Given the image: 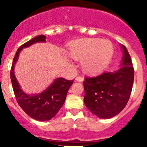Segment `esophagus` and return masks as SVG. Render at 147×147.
<instances>
[{
	"mask_svg": "<svg viewBox=\"0 0 147 147\" xmlns=\"http://www.w3.org/2000/svg\"><path fill=\"white\" fill-rule=\"evenodd\" d=\"M75 80H76V82H82L83 80H84V78H83L82 76H76V79H75Z\"/></svg>",
	"mask_w": 147,
	"mask_h": 147,
	"instance_id": "34e87169",
	"label": "esophagus"
}]
</instances>
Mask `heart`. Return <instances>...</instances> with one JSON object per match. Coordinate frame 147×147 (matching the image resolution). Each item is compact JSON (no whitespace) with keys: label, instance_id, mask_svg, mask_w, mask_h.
I'll return each mask as SVG.
<instances>
[{"label":"heart","instance_id":"1","mask_svg":"<svg viewBox=\"0 0 147 147\" xmlns=\"http://www.w3.org/2000/svg\"><path fill=\"white\" fill-rule=\"evenodd\" d=\"M69 52L74 59L82 60V67L90 73L105 68L113 54V46L109 40L89 38L73 42Z\"/></svg>","mask_w":147,"mask_h":147}]
</instances>
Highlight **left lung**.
<instances>
[{
    "label": "left lung",
    "instance_id": "obj_1",
    "mask_svg": "<svg viewBox=\"0 0 147 147\" xmlns=\"http://www.w3.org/2000/svg\"><path fill=\"white\" fill-rule=\"evenodd\" d=\"M121 47L123 57L117 70L103 72L96 76H87L83 82L85 106L100 119H111L118 115L130 97L134 69L127 49L123 45Z\"/></svg>",
    "mask_w": 147,
    "mask_h": 147
}]
</instances>
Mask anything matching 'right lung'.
I'll return each instance as SVG.
<instances>
[{
    "mask_svg": "<svg viewBox=\"0 0 147 147\" xmlns=\"http://www.w3.org/2000/svg\"><path fill=\"white\" fill-rule=\"evenodd\" d=\"M46 37L39 35L22 45L17 51L13 59L10 76L17 102L28 115L35 120L43 121L52 119L57 113L65 101L66 96L74 80L57 78L45 90L37 94H27L20 88L15 76V66L22 49L37 42H45Z\"/></svg>",
    "mask_w": 147,
    "mask_h": 147,
    "instance_id": "obj_1",
    "label": "right lung"
}]
</instances>
